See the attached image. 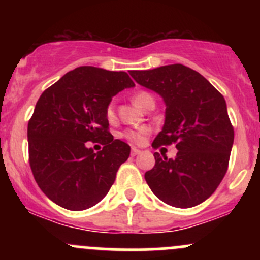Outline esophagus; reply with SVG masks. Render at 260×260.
Here are the masks:
<instances>
[{"label":"esophagus","mask_w":260,"mask_h":260,"mask_svg":"<svg viewBox=\"0 0 260 260\" xmlns=\"http://www.w3.org/2000/svg\"><path fill=\"white\" fill-rule=\"evenodd\" d=\"M141 149H138V148H136V147H133L132 148V152H131V153H132V156H137V154H140L141 153Z\"/></svg>","instance_id":"1"}]
</instances>
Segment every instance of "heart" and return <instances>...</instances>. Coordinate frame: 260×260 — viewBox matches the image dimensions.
I'll return each instance as SVG.
<instances>
[{
    "label": "heart",
    "instance_id": "obj_1",
    "mask_svg": "<svg viewBox=\"0 0 260 260\" xmlns=\"http://www.w3.org/2000/svg\"><path fill=\"white\" fill-rule=\"evenodd\" d=\"M132 101L136 106L142 109H145L149 104H154L153 96L149 93H147V91H137V93H135L132 96ZM106 115L109 122H113L115 119V108L113 103H111L107 107ZM148 128L146 127L138 128V129H127L122 133V137H124L125 140H128L132 143H141L143 138H145V136L148 135Z\"/></svg>",
    "mask_w": 260,
    "mask_h": 260
}]
</instances>
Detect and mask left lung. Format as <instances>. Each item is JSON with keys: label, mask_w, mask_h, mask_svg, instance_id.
<instances>
[{"label": "left lung", "mask_w": 260, "mask_h": 260, "mask_svg": "<svg viewBox=\"0 0 260 260\" xmlns=\"http://www.w3.org/2000/svg\"><path fill=\"white\" fill-rule=\"evenodd\" d=\"M129 74L166 104L164 128L152 147L175 143L179 149L175 158L154 152L156 164L145 174L149 188L167 205H199L214 193L228 171L234 128L224 96L200 73L182 64Z\"/></svg>", "instance_id": "8db88e82"}]
</instances>
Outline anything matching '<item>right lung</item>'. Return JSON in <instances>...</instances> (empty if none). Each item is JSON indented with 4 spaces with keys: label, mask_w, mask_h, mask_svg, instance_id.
Masks as SVG:
<instances>
[{
    "label": "right lung",
    "mask_w": 260,
    "mask_h": 260,
    "mask_svg": "<svg viewBox=\"0 0 260 260\" xmlns=\"http://www.w3.org/2000/svg\"><path fill=\"white\" fill-rule=\"evenodd\" d=\"M135 86L125 72L79 67L46 89L28 120V161L36 183L56 205L79 211L108 193L131 147L109 132L112 96ZM86 142L105 145L95 153Z\"/></svg>",
    "instance_id": "add662e5"
}]
</instances>
